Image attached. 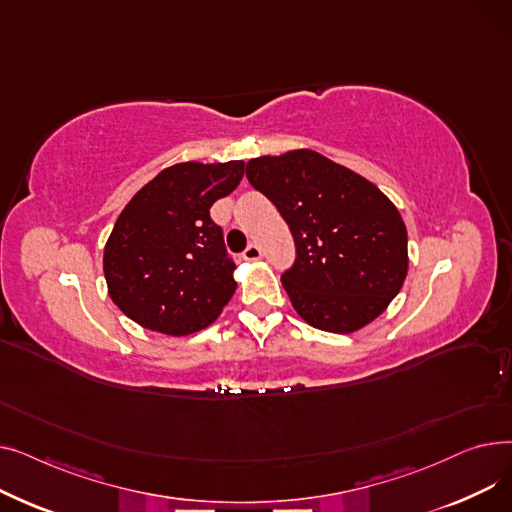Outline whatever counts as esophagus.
Here are the masks:
<instances>
[{
  "label": "esophagus",
  "instance_id": "esophagus-1",
  "mask_svg": "<svg viewBox=\"0 0 512 512\" xmlns=\"http://www.w3.org/2000/svg\"><path fill=\"white\" fill-rule=\"evenodd\" d=\"M242 259H245V261H259V259H261V249H259V245H249V247L245 249V253H242Z\"/></svg>",
  "mask_w": 512,
  "mask_h": 512
}]
</instances>
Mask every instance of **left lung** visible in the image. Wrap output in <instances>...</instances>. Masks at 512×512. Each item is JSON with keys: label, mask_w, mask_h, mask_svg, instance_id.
Returning <instances> with one entry per match:
<instances>
[{"label": "left lung", "mask_w": 512, "mask_h": 512, "mask_svg": "<svg viewBox=\"0 0 512 512\" xmlns=\"http://www.w3.org/2000/svg\"><path fill=\"white\" fill-rule=\"evenodd\" d=\"M247 178L290 226L297 261L282 286L309 326L351 334L380 317L409 272L407 226L361 174L311 149L249 159Z\"/></svg>", "instance_id": "8db88e82"}]
</instances>
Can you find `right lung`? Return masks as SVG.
<instances>
[{
    "label": "right lung",
    "instance_id": "right-lung-1",
    "mask_svg": "<svg viewBox=\"0 0 512 512\" xmlns=\"http://www.w3.org/2000/svg\"><path fill=\"white\" fill-rule=\"evenodd\" d=\"M245 161H182L134 195L103 249L107 294L139 326L188 336L211 326L236 290L211 205L228 197Z\"/></svg>",
    "mask_w": 512,
    "mask_h": 512
}]
</instances>
